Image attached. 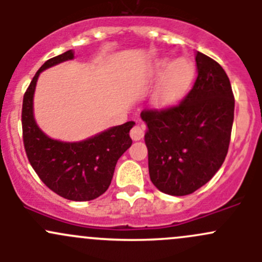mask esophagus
Here are the masks:
<instances>
[{
	"label": "esophagus",
	"mask_w": 262,
	"mask_h": 262,
	"mask_svg": "<svg viewBox=\"0 0 262 262\" xmlns=\"http://www.w3.org/2000/svg\"><path fill=\"white\" fill-rule=\"evenodd\" d=\"M129 134H130V138L133 141H139V139H142L144 137V128L141 125H134L130 129V133Z\"/></svg>",
	"instance_id": "obj_1"
}]
</instances>
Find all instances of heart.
Returning a JSON list of instances; mask_svg holds the SVG:
<instances>
[{
    "mask_svg": "<svg viewBox=\"0 0 262 262\" xmlns=\"http://www.w3.org/2000/svg\"><path fill=\"white\" fill-rule=\"evenodd\" d=\"M194 66L190 60L180 58L170 64L167 59L155 63L150 71V77H161L153 92V101L160 106L173 104L181 96L191 82Z\"/></svg>",
    "mask_w": 262,
    "mask_h": 262,
    "instance_id": "b5f03b06",
    "label": "heart"
}]
</instances>
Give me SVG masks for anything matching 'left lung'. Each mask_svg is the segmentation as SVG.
<instances>
[{"label": "left lung", "instance_id": "obj_1", "mask_svg": "<svg viewBox=\"0 0 262 262\" xmlns=\"http://www.w3.org/2000/svg\"><path fill=\"white\" fill-rule=\"evenodd\" d=\"M196 80L179 104L144 109L149 178L160 191L192 194L207 184L228 153L234 118L231 82L219 63L195 53Z\"/></svg>", "mask_w": 262, "mask_h": 262}]
</instances>
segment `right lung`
Segmentation results:
<instances>
[{
    "label": "right lung",
    "instance_id": "obj_1",
    "mask_svg": "<svg viewBox=\"0 0 262 262\" xmlns=\"http://www.w3.org/2000/svg\"><path fill=\"white\" fill-rule=\"evenodd\" d=\"M72 58V50L50 58L31 80L23 100V141L29 162L52 191L73 202H89L109 187L116 162L132 144L129 130L134 121L113 126L77 143L54 141L39 129L33 115V97L39 75Z\"/></svg>",
    "mask_w": 262,
    "mask_h": 262
}]
</instances>
